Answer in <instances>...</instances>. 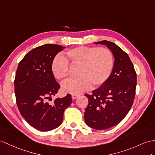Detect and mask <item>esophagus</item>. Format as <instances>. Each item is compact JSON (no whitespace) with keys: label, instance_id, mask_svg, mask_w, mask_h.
<instances>
[{"label":"esophagus","instance_id":"esophagus-1","mask_svg":"<svg viewBox=\"0 0 155 155\" xmlns=\"http://www.w3.org/2000/svg\"><path fill=\"white\" fill-rule=\"evenodd\" d=\"M79 96H80V95H79V94H72V95H71V98H72L73 99H75Z\"/></svg>","mask_w":155,"mask_h":155}]
</instances>
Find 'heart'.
<instances>
[{
  "instance_id": "heart-1",
  "label": "heart",
  "mask_w": 155,
  "mask_h": 155,
  "mask_svg": "<svg viewBox=\"0 0 155 155\" xmlns=\"http://www.w3.org/2000/svg\"><path fill=\"white\" fill-rule=\"evenodd\" d=\"M66 58L56 56L52 63V71L59 80H64L69 75V62L80 66V78L69 80L62 84L66 93L78 94L89 89L93 85L97 87L107 81L114 66L112 52L107 48L82 46L70 49L66 52Z\"/></svg>"
}]
</instances>
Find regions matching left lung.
Instances as JSON below:
<instances>
[{"label": "left lung", "mask_w": 155, "mask_h": 155, "mask_svg": "<svg viewBox=\"0 0 155 155\" xmlns=\"http://www.w3.org/2000/svg\"><path fill=\"white\" fill-rule=\"evenodd\" d=\"M94 43L106 45L114 57L107 81L91 95H85L89 100L84 113L86 124L103 130L118 124L130 111L135 95L137 75L130 57L118 45L106 40Z\"/></svg>", "instance_id": "8db88e82"}]
</instances>
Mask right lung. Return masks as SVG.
I'll return each instance as SVG.
<instances>
[{"label":"right lung","mask_w":155,"mask_h":155,"mask_svg":"<svg viewBox=\"0 0 155 155\" xmlns=\"http://www.w3.org/2000/svg\"><path fill=\"white\" fill-rule=\"evenodd\" d=\"M66 47L45 44L35 48L19 63L14 80L16 103L21 115L30 126L41 131L61 125L64 112L71 104L70 94L57 98L52 104L46 101L60 89L52 71V63Z\"/></svg>","instance_id":"add662e5"}]
</instances>
